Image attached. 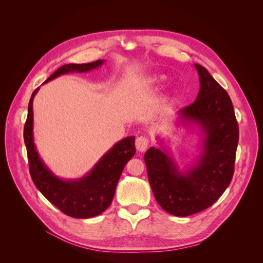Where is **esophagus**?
<instances>
[{"label": "esophagus", "instance_id": "esophagus-1", "mask_svg": "<svg viewBox=\"0 0 263 263\" xmlns=\"http://www.w3.org/2000/svg\"><path fill=\"white\" fill-rule=\"evenodd\" d=\"M148 138L145 137V136H140V137H137L136 139V148L137 150L139 151V153H144V151L147 149L148 147Z\"/></svg>", "mask_w": 263, "mask_h": 263}]
</instances>
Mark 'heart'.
<instances>
[{
  "label": "heart",
  "instance_id": "1",
  "mask_svg": "<svg viewBox=\"0 0 263 263\" xmlns=\"http://www.w3.org/2000/svg\"><path fill=\"white\" fill-rule=\"evenodd\" d=\"M162 80H163V78L160 77V76H156V77H154L153 79H151V81H153V82H157V83L161 82Z\"/></svg>",
  "mask_w": 263,
  "mask_h": 263
}]
</instances>
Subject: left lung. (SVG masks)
<instances>
[{
	"label": "left lung",
	"instance_id": "1",
	"mask_svg": "<svg viewBox=\"0 0 263 263\" xmlns=\"http://www.w3.org/2000/svg\"><path fill=\"white\" fill-rule=\"evenodd\" d=\"M200 90L192 104L177 113L176 125L196 130L197 155L180 166L170 146L157 136L158 147L145 154L148 180L158 204L174 216L210 208L228 187L234 174L239 129L228 93L204 67L195 63Z\"/></svg>",
	"mask_w": 263,
	"mask_h": 263
}]
</instances>
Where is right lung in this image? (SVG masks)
I'll use <instances>...</instances> for the list:
<instances>
[{
    "mask_svg": "<svg viewBox=\"0 0 263 263\" xmlns=\"http://www.w3.org/2000/svg\"><path fill=\"white\" fill-rule=\"evenodd\" d=\"M105 60L60 67L44 83L68 73H85L100 68ZM39 87L28 103V114L24 127V141L27 149L29 172L36 187L62 213L74 218H90L102 214L113 201L115 190L124 166L136 154L135 137L128 136L107 150L85 176L78 179L60 178L49 169L39 155L34 141L33 101Z\"/></svg>",
    "mask_w": 263,
    "mask_h": 263,
    "instance_id": "right-lung-1",
    "label": "right lung"
}]
</instances>
